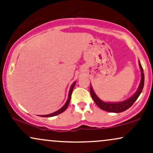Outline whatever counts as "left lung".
I'll list each match as a JSON object with an SVG mask.
<instances>
[{
  "label": "left lung",
  "mask_w": 153,
  "mask_h": 153,
  "mask_svg": "<svg viewBox=\"0 0 153 153\" xmlns=\"http://www.w3.org/2000/svg\"><path fill=\"white\" fill-rule=\"evenodd\" d=\"M139 65H140V70H141V73H142V78H141V81H140V85L137 91H136V93L131 96V98L128 99L126 101H122V102H118V103H106L103 102L101 101V99L96 96V94L93 91L92 87L90 85V93L91 95V97L94 99V102L96 103L98 106L101 109L106 111L108 112H114V113H120V112L124 111L129 108L132 106L133 103H134L136 100L138 99L139 96L141 94L142 91H143V87H144V82H145V75H144L143 73V67H142L141 64H140V61H139Z\"/></svg>",
  "instance_id": "left-lung-1"
}]
</instances>
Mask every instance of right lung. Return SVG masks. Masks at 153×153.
Instances as JSON below:
<instances>
[{"label": "right lung", "mask_w": 153, "mask_h": 153, "mask_svg": "<svg viewBox=\"0 0 153 153\" xmlns=\"http://www.w3.org/2000/svg\"><path fill=\"white\" fill-rule=\"evenodd\" d=\"M75 85V82H73V84H72L71 87V89H70V91H69V95H68V101H67V102L65 103V104L63 106L62 108H60V109H59L58 111H57L54 112V113H52V114H47V115H42L40 116V117H54V116H56V115H58L59 114L62 113L63 111H65L66 110V108H68V105H69V103L70 101H71V95H72V92H73V88H74V86Z\"/></svg>", "instance_id": "obj_1"}]
</instances>
